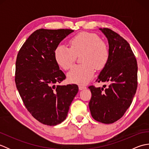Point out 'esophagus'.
Wrapping results in <instances>:
<instances>
[{
    "mask_svg": "<svg viewBox=\"0 0 149 149\" xmlns=\"http://www.w3.org/2000/svg\"><path fill=\"white\" fill-rule=\"evenodd\" d=\"M79 90H84V89H86V87L84 86H81V85H80V86H79Z\"/></svg>",
    "mask_w": 149,
    "mask_h": 149,
    "instance_id": "obj_1",
    "label": "esophagus"
}]
</instances>
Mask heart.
Instances as JSON below:
<instances>
[{
  "instance_id": "heart-1",
  "label": "heart",
  "mask_w": 149,
  "mask_h": 149,
  "mask_svg": "<svg viewBox=\"0 0 149 149\" xmlns=\"http://www.w3.org/2000/svg\"><path fill=\"white\" fill-rule=\"evenodd\" d=\"M70 44L71 48L63 44L56 47L54 52L55 61L60 67L68 70L74 64L76 56L82 54L81 61L84 64L74 66L68 73L67 77L72 83L86 84L93 77L95 68L102 69L108 61V48L99 36L86 32L73 37Z\"/></svg>"
}]
</instances>
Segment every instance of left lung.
<instances>
[{
    "mask_svg": "<svg viewBox=\"0 0 149 149\" xmlns=\"http://www.w3.org/2000/svg\"><path fill=\"white\" fill-rule=\"evenodd\" d=\"M109 44V59L96 81L109 82V87H89L91 115L97 122L112 123L130 107L137 89L138 65L129 43L107 28H100Z\"/></svg>",
    "mask_w": 149,
    "mask_h": 149,
    "instance_id": "obj_1",
    "label": "left lung"
}]
</instances>
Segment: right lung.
I'll return each instance as SVG.
<instances>
[{
	"label": "right lung",
	"mask_w": 149,
	"mask_h": 149,
	"mask_svg": "<svg viewBox=\"0 0 149 149\" xmlns=\"http://www.w3.org/2000/svg\"><path fill=\"white\" fill-rule=\"evenodd\" d=\"M73 32L72 29L36 30L18 53L16 86L27 110L43 124L56 125L64 121L79 91L76 84L55 85L66 76L55 61L54 50Z\"/></svg>",
	"instance_id": "add662e5"
}]
</instances>
